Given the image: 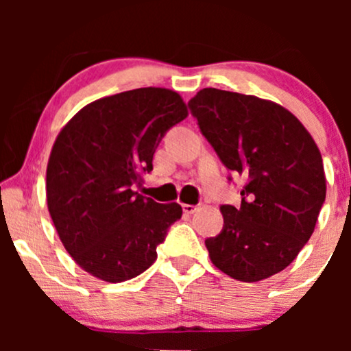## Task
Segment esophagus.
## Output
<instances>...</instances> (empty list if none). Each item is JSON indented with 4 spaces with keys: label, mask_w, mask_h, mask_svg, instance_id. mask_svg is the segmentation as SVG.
Returning <instances> with one entry per match:
<instances>
[{
    "label": "esophagus",
    "mask_w": 351,
    "mask_h": 351,
    "mask_svg": "<svg viewBox=\"0 0 351 351\" xmlns=\"http://www.w3.org/2000/svg\"><path fill=\"white\" fill-rule=\"evenodd\" d=\"M183 211L186 215H193V213L198 211V206H195V204H183Z\"/></svg>",
    "instance_id": "obj_1"
}]
</instances>
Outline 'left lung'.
<instances>
[{
    "label": "left lung",
    "mask_w": 351,
    "mask_h": 351,
    "mask_svg": "<svg viewBox=\"0 0 351 351\" xmlns=\"http://www.w3.org/2000/svg\"><path fill=\"white\" fill-rule=\"evenodd\" d=\"M188 107L224 167L245 178L241 206L223 204V229L204 241L211 263L243 282L284 271L325 203L317 143L287 108L254 95L208 87Z\"/></svg>",
    "instance_id": "obj_1"
}]
</instances>
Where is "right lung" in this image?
Segmentation results:
<instances>
[{
    "label": "right lung",
    "instance_id": "1",
    "mask_svg": "<svg viewBox=\"0 0 351 351\" xmlns=\"http://www.w3.org/2000/svg\"><path fill=\"white\" fill-rule=\"evenodd\" d=\"M188 110L176 92L143 87L88 104L60 130L46 171L49 215L66 251L106 282L140 276L178 221V203L134 191Z\"/></svg>",
    "mask_w": 351,
    "mask_h": 351
}]
</instances>
